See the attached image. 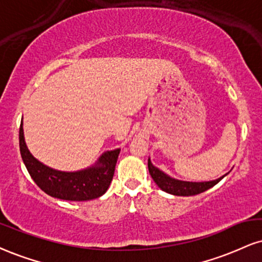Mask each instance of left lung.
<instances>
[{"mask_svg": "<svg viewBox=\"0 0 262 262\" xmlns=\"http://www.w3.org/2000/svg\"><path fill=\"white\" fill-rule=\"evenodd\" d=\"M147 167H149L151 177H152L154 182L159 185V188L161 189V190L166 191V193L177 195V196H191V195L204 193L207 189L216 185L217 183L226 176L225 174L222 176L221 178L216 179V181L210 182H185L169 177V176H167L165 172L160 171L157 167H155L151 163L150 159L147 160Z\"/></svg>", "mask_w": 262, "mask_h": 262, "instance_id": "1", "label": "left lung"}]
</instances>
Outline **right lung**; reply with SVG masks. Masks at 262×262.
Masks as SVG:
<instances>
[{
    "label": "right lung",
    "instance_id": "right-lung-1",
    "mask_svg": "<svg viewBox=\"0 0 262 262\" xmlns=\"http://www.w3.org/2000/svg\"><path fill=\"white\" fill-rule=\"evenodd\" d=\"M19 149L30 177L47 195L61 200L86 201L106 193L115 174L119 149L106 151L93 167L77 172H62L50 168L30 154L24 140L23 122L19 128Z\"/></svg>",
    "mask_w": 262,
    "mask_h": 262
}]
</instances>
